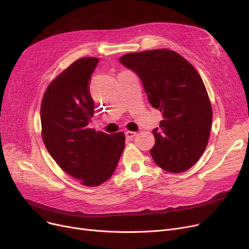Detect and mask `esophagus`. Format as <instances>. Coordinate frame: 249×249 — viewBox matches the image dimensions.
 Returning a JSON list of instances; mask_svg holds the SVG:
<instances>
[{
    "mask_svg": "<svg viewBox=\"0 0 249 249\" xmlns=\"http://www.w3.org/2000/svg\"><path fill=\"white\" fill-rule=\"evenodd\" d=\"M136 135V132H133V131H126L125 132V136L127 139H132L134 138Z\"/></svg>",
    "mask_w": 249,
    "mask_h": 249,
    "instance_id": "34e87169",
    "label": "esophagus"
}]
</instances>
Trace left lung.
<instances>
[{"label": "left lung", "mask_w": 249, "mask_h": 249, "mask_svg": "<svg viewBox=\"0 0 249 249\" xmlns=\"http://www.w3.org/2000/svg\"><path fill=\"white\" fill-rule=\"evenodd\" d=\"M119 61L138 74L151 106L162 113L149 151L169 173L192 167L205 151L212 124V106L198 71L176 51L153 49L127 53Z\"/></svg>", "instance_id": "8db88e82"}]
</instances>
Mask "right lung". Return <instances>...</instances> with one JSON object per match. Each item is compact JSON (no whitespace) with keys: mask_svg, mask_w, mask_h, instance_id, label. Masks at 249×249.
<instances>
[{"mask_svg":"<svg viewBox=\"0 0 249 249\" xmlns=\"http://www.w3.org/2000/svg\"><path fill=\"white\" fill-rule=\"evenodd\" d=\"M96 57L77 59L47 87L40 109L42 139L52 159L87 187L111 178L125 146L123 132L89 128L95 103L89 94Z\"/></svg>","mask_w":249,"mask_h":249,"instance_id":"1","label":"right lung"}]
</instances>
